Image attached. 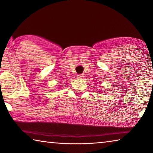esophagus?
I'll use <instances>...</instances> for the list:
<instances>
[{
	"instance_id": "esophagus-1",
	"label": "esophagus",
	"mask_w": 153,
	"mask_h": 153,
	"mask_svg": "<svg viewBox=\"0 0 153 153\" xmlns=\"http://www.w3.org/2000/svg\"><path fill=\"white\" fill-rule=\"evenodd\" d=\"M84 77V74H79V75H78V76H77V77H78V78H83Z\"/></svg>"
}]
</instances>
